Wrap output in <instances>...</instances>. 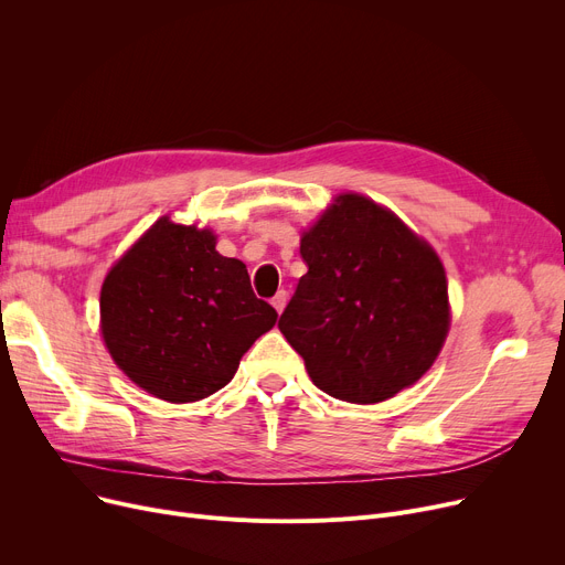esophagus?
Wrapping results in <instances>:
<instances>
[{
    "label": "esophagus",
    "mask_w": 565,
    "mask_h": 565,
    "mask_svg": "<svg viewBox=\"0 0 565 565\" xmlns=\"http://www.w3.org/2000/svg\"><path fill=\"white\" fill-rule=\"evenodd\" d=\"M286 302H288V292H286V290H279V292L275 295V298H273V307L277 309V313H281V311H284Z\"/></svg>",
    "instance_id": "obj_1"
}]
</instances>
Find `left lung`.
I'll use <instances>...</instances> for the list:
<instances>
[{
	"instance_id": "obj_1",
	"label": "left lung",
	"mask_w": 565,
	"mask_h": 565,
	"mask_svg": "<svg viewBox=\"0 0 565 565\" xmlns=\"http://www.w3.org/2000/svg\"><path fill=\"white\" fill-rule=\"evenodd\" d=\"M300 254L309 270L279 330L318 390L371 405L433 366L451 311L444 265L424 237L348 192L302 233Z\"/></svg>"
}]
</instances>
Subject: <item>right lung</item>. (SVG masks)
<instances>
[{"label":"right lung","instance_id":"1","mask_svg":"<svg viewBox=\"0 0 565 565\" xmlns=\"http://www.w3.org/2000/svg\"><path fill=\"white\" fill-rule=\"evenodd\" d=\"M211 228L160 217L107 273L100 332L116 366L169 403L226 387L252 343L275 328L243 260L217 249Z\"/></svg>","mask_w":565,"mask_h":565}]
</instances>
